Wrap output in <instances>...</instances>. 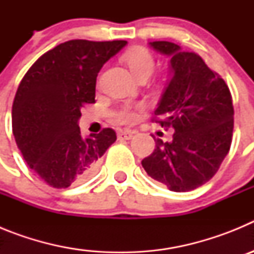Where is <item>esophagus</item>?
<instances>
[{
	"instance_id": "1",
	"label": "esophagus",
	"mask_w": 254,
	"mask_h": 254,
	"mask_svg": "<svg viewBox=\"0 0 254 254\" xmlns=\"http://www.w3.org/2000/svg\"><path fill=\"white\" fill-rule=\"evenodd\" d=\"M134 133H136V132L131 131V129H123V131H121L120 133H118V137L123 138V140H131V138L133 137Z\"/></svg>"
}]
</instances>
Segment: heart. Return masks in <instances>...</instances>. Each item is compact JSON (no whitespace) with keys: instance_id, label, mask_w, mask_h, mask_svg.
<instances>
[{"instance_id":"b5f03b06","label":"heart","mask_w":254,"mask_h":254,"mask_svg":"<svg viewBox=\"0 0 254 254\" xmlns=\"http://www.w3.org/2000/svg\"><path fill=\"white\" fill-rule=\"evenodd\" d=\"M123 61L131 69L134 77H143L146 76L149 77L155 68V58L149 49L143 48V47H134L129 49L125 56ZM117 120L123 123H131L136 121L137 118V112L136 108L131 105H126L122 109L116 113Z\"/></svg>"}]
</instances>
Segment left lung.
Wrapping results in <instances>:
<instances>
[{
  "instance_id": "1",
  "label": "left lung",
  "mask_w": 254,
  "mask_h": 254,
  "mask_svg": "<svg viewBox=\"0 0 254 254\" xmlns=\"http://www.w3.org/2000/svg\"><path fill=\"white\" fill-rule=\"evenodd\" d=\"M150 46L170 57L172 78L155 109L156 123L174 129L173 140H155L141 161L155 181L174 192H188L216 174L230 150L234 108L228 85L193 52L170 42Z\"/></svg>"
}]
</instances>
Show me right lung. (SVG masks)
Returning a JSON list of instances; mask_svg holds the SVG:
<instances>
[{
  "instance_id": "add662e5",
  "label": "right lung",
  "mask_w": 254,
  "mask_h": 254,
  "mask_svg": "<svg viewBox=\"0 0 254 254\" xmlns=\"http://www.w3.org/2000/svg\"><path fill=\"white\" fill-rule=\"evenodd\" d=\"M126 40H68L40 56L22 77L12 104V132L26 164L46 183L67 188L95 173L117 140L104 128L82 138L77 125L95 103L96 76Z\"/></svg>"
}]
</instances>
